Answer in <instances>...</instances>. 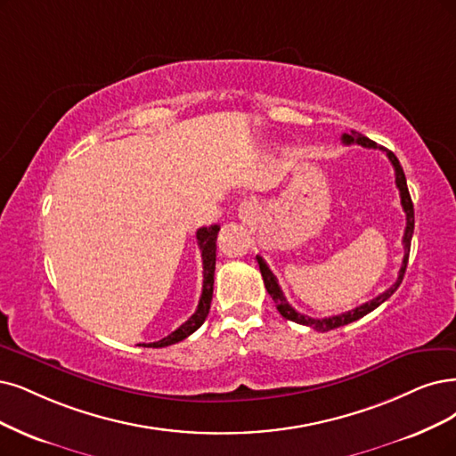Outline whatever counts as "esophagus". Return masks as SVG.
Masks as SVG:
<instances>
[{
  "label": "esophagus",
  "instance_id": "esophagus-1",
  "mask_svg": "<svg viewBox=\"0 0 456 456\" xmlns=\"http://www.w3.org/2000/svg\"><path fill=\"white\" fill-rule=\"evenodd\" d=\"M257 214H259V207L254 200H244L239 207V219L244 225H254L257 219Z\"/></svg>",
  "mask_w": 456,
  "mask_h": 456
}]
</instances>
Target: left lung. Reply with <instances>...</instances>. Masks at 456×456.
Instances as JSON below:
<instances>
[{
	"mask_svg": "<svg viewBox=\"0 0 456 456\" xmlns=\"http://www.w3.org/2000/svg\"><path fill=\"white\" fill-rule=\"evenodd\" d=\"M342 142L344 144H361L364 148H379L383 150L387 158H389V161L393 163L395 167V176H396V188L400 191V202H402V208L403 212H406V231H403V239H402V244H403V259H402V266H400V273H398V278L396 281L391 285L389 289L383 291L381 295H378L376 298L364 302V305L353 308L346 314H340V315H332V317H323V319H315V317H308L305 314H298L289 302L288 298L283 297V291L280 289L278 285V280L276 276L273 274L271 268H268V265L265 263L263 257H256L257 263H259V271H261V276H263V281H265V288L268 291V295L273 297L274 305L278 308V312L285 317L289 319V322H295L298 325H306V327H312L315 330H322V332H327V330H332V329H338V327H344L347 323H353L357 322V319L364 317L366 314H370L372 310H376L379 305H383V302L387 298H391V295L400 288V283L403 280V274H406V266H408V259H410V246H411V237H413V227H415V214H413V202H411V197H410V191H408V183H406V175H403L402 171V165L398 161V158L393 154L391 150H387L383 146H378L374 141H370L368 137H364V134H361L359 131H351L349 134L344 133L342 134Z\"/></svg>",
	"mask_w": 456,
	"mask_h": 456,
	"instance_id": "left-lung-1",
	"label": "left lung"
}]
</instances>
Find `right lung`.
<instances>
[{
    "instance_id": "right-lung-1",
    "label": "right lung",
    "mask_w": 456,
    "mask_h": 456,
    "mask_svg": "<svg viewBox=\"0 0 456 456\" xmlns=\"http://www.w3.org/2000/svg\"><path fill=\"white\" fill-rule=\"evenodd\" d=\"M217 231L219 225H210V227H200L197 231V244L200 249V257H202V293L199 306L195 314L180 325L175 332H171L159 342H151V344H142L144 347H167L182 342L183 338H188L190 334H193L202 323L210 312V302H212V291H214V271H216V239H217ZM141 346V344H139Z\"/></svg>"
}]
</instances>
